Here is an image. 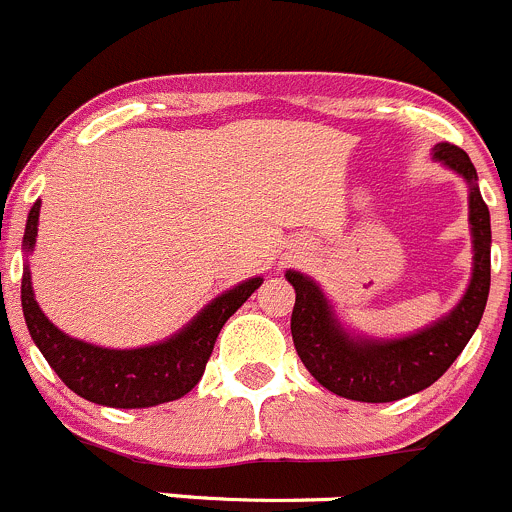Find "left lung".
Instances as JSON below:
<instances>
[{
	"label": "left lung",
	"mask_w": 512,
	"mask_h": 512,
	"mask_svg": "<svg viewBox=\"0 0 512 512\" xmlns=\"http://www.w3.org/2000/svg\"><path fill=\"white\" fill-rule=\"evenodd\" d=\"M435 158L470 183L475 269L465 296L450 316L415 337L394 342L352 339L332 316L314 281L296 271L286 274L296 289V304L291 311L296 354L311 377L339 397L357 402H394L422 392L450 369L483 319L490 291V211L475 186L478 173L465 150L452 143H437Z\"/></svg>",
	"instance_id": "8db88e82"
}]
</instances>
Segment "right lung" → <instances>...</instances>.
<instances>
[{
	"label": "right lung",
	"instance_id": "add662e5",
	"mask_svg": "<svg viewBox=\"0 0 512 512\" xmlns=\"http://www.w3.org/2000/svg\"><path fill=\"white\" fill-rule=\"evenodd\" d=\"M40 201L29 211L24 248L37 241ZM264 279H248L206 306L173 339L143 349H102L67 337L40 311L32 294L29 271L22 276V311L34 344L40 347L57 377L75 394L95 405L135 410L183 397L201 382L213 344L228 316L259 289Z\"/></svg>",
	"mask_w": 512,
	"mask_h": 512
}]
</instances>
